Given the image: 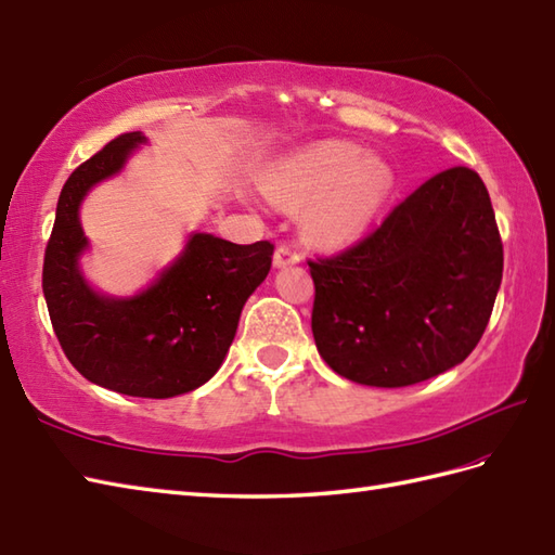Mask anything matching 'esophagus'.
I'll return each instance as SVG.
<instances>
[{
	"mask_svg": "<svg viewBox=\"0 0 555 555\" xmlns=\"http://www.w3.org/2000/svg\"><path fill=\"white\" fill-rule=\"evenodd\" d=\"M301 261V254L294 244H280L275 249V256H273V263L275 268H285V266H294Z\"/></svg>",
	"mask_w": 555,
	"mask_h": 555,
	"instance_id": "1",
	"label": "esophagus"
}]
</instances>
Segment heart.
<instances>
[{
	"label": "heart",
	"mask_w": 555,
	"mask_h": 555,
	"mask_svg": "<svg viewBox=\"0 0 555 555\" xmlns=\"http://www.w3.org/2000/svg\"><path fill=\"white\" fill-rule=\"evenodd\" d=\"M391 188L389 168L361 146L325 140L292 156L268 184L270 199L306 214L309 235L327 246L353 240L371 223Z\"/></svg>",
	"instance_id": "obj_1"
}]
</instances>
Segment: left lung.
Instances as JSON below:
<instances>
[{"instance_id":"left-lung-1","label":"left lung","mask_w":555,"mask_h":555,"mask_svg":"<svg viewBox=\"0 0 555 555\" xmlns=\"http://www.w3.org/2000/svg\"><path fill=\"white\" fill-rule=\"evenodd\" d=\"M311 327L337 375L409 387L463 363L482 339L503 275V244L482 178L441 170L371 235L309 258Z\"/></svg>"}]
</instances>
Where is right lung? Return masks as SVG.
Masks as SVG:
<instances>
[{"label": "right lung", "mask_w": 555, "mask_h": 555, "mask_svg": "<svg viewBox=\"0 0 555 555\" xmlns=\"http://www.w3.org/2000/svg\"><path fill=\"white\" fill-rule=\"evenodd\" d=\"M142 142V132L118 134L73 170L44 249L42 292L61 349L82 377L126 397L170 399L216 375L275 246L196 232L176 263L138 297L96 294L78 268L88 249L78 208L90 188L116 176Z\"/></svg>", "instance_id": "1"}]
</instances>
